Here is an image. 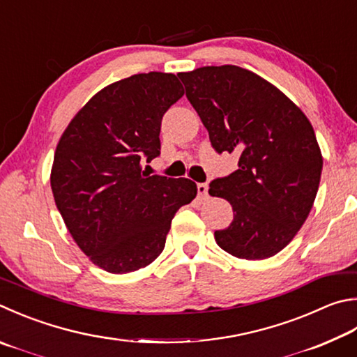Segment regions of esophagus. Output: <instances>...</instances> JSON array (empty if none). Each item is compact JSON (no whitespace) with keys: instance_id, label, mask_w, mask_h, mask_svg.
<instances>
[{"instance_id":"obj_1","label":"esophagus","mask_w":357,"mask_h":357,"mask_svg":"<svg viewBox=\"0 0 357 357\" xmlns=\"http://www.w3.org/2000/svg\"><path fill=\"white\" fill-rule=\"evenodd\" d=\"M198 197L201 198V199H207L209 198V185L207 184H204V183H201V184H198Z\"/></svg>"}]
</instances>
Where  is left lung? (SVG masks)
Returning a JSON list of instances; mask_svg holds the SVG:
<instances>
[{
	"mask_svg": "<svg viewBox=\"0 0 357 357\" xmlns=\"http://www.w3.org/2000/svg\"><path fill=\"white\" fill-rule=\"evenodd\" d=\"M218 154L238 153V168L209 184L234 220L215 231L238 259H267L290 243L319 190L323 158L307 116L280 89L237 66L178 73Z\"/></svg>",
	"mask_w": 357,
	"mask_h": 357,
	"instance_id": "1",
	"label": "left lung"
}]
</instances>
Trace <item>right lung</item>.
<instances>
[{
    "mask_svg": "<svg viewBox=\"0 0 357 357\" xmlns=\"http://www.w3.org/2000/svg\"><path fill=\"white\" fill-rule=\"evenodd\" d=\"M183 95L172 73L132 75L92 96L57 144L56 206L84 255L109 273L150 265L174 213L197 197L190 179L142 172L160 154L162 116Z\"/></svg>",
    "mask_w": 357,
    "mask_h": 357,
    "instance_id": "add662e5",
    "label": "right lung"
}]
</instances>
